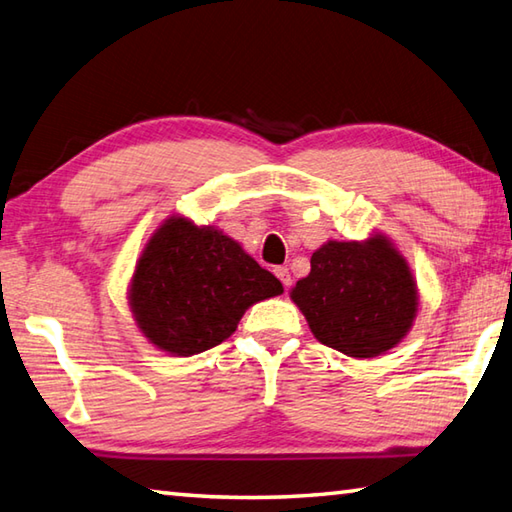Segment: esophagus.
<instances>
[{
  "mask_svg": "<svg viewBox=\"0 0 512 512\" xmlns=\"http://www.w3.org/2000/svg\"><path fill=\"white\" fill-rule=\"evenodd\" d=\"M275 275L279 277V282H282V284H284V288L288 290V288H290V282H293V279H290L288 268H286V266H279V268H275Z\"/></svg>",
  "mask_w": 512,
  "mask_h": 512,
  "instance_id": "obj_1",
  "label": "esophagus"
}]
</instances>
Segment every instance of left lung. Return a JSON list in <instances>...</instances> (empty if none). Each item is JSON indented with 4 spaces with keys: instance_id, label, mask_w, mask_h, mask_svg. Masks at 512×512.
I'll use <instances>...</instances> for the list:
<instances>
[{
    "instance_id": "left-lung-1",
    "label": "left lung",
    "mask_w": 512,
    "mask_h": 512,
    "mask_svg": "<svg viewBox=\"0 0 512 512\" xmlns=\"http://www.w3.org/2000/svg\"><path fill=\"white\" fill-rule=\"evenodd\" d=\"M317 342L355 359L395 348L413 328L419 288L406 257L382 230L366 239H328L310 273L290 288Z\"/></svg>"
}]
</instances>
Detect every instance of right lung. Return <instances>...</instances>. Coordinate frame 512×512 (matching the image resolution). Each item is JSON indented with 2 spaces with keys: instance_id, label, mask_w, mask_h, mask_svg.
<instances>
[{
  "instance_id": "1",
  "label": "right lung",
  "mask_w": 512,
  "mask_h": 512,
  "mask_svg": "<svg viewBox=\"0 0 512 512\" xmlns=\"http://www.w3.org/2000/svg\"><path fill=\"white\" fill-rule=\"evenodd\" d=\"M282 293V282L233 237L170 215L137 257L128 308L148 344L190 357L222 344L250 306Z\"/></svg>"
}]
</instances>
